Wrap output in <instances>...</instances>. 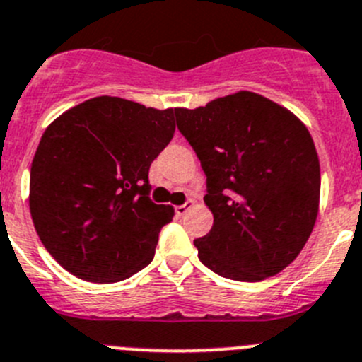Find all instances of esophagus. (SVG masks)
I'll return each instance as SVG.
<instances>
[{
    "instance_id": "esophagus-1",
    "label": "esophagus",
    "mask_w": 362,
    "mask_h": 362,
    "mask_svg": "<svg viewBox=\"0 0 362 362\" xmlns=\"http://www.w3.org/2000/svg\"><path fill=\"white\" fill-rule=\"evenodd\" d=\"M192 205H194V202H192V199H187V202H185L184 205H177V206H175V214H177L178 217L185 216V214H187V210L191 209Z\"/></svg>"
}]
</instances>
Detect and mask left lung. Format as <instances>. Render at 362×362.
<instances>
[{
    "mask_svg": "<svg viewBox=\"0 0 362 362\" xmlns=\"http://www.w3.org/2000/svg\"><path fill=\"white\" fill-rule=\"evenodd\" d=\"M206 177L212 230L194 240L199 262L235 281L281 272L313 231L320 164L303 122L252 92L175 110Z\"/></svg>",
    "mask_w": 362,
    "mask_h": 362,
    "instance_id": "1",
    "label": "left lung"
}]
</instances>
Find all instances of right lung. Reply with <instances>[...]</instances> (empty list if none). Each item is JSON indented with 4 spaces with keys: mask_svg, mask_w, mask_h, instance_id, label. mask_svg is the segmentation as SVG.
Returning <instances> with one entry per match:
<instances>
[{
    "mask_svg": "<svg viewBox=\"0 0 362 362\" xmlns=\"http://www.w3.org/2000/svg\"><path fill=\"white\" fill-rule=\"evenodd\" d=\"M175 110L95 97L56 118L30 173V212L52 258L77 278L117 283L145 269L173 206L150 199V164Z\"/></svg>",
    "mask_w": 362,
    "mask_h": 362,
    "instance_id": "1",
    "label": "right lung"
}]
</instances>
